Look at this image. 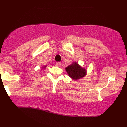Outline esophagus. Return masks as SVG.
<instances>
[{"label":"esophagus","instance_id":"1","mask_svg":"<svg viewBox=\"0 0 127 127\" xmlns=\"http://www.w3.org/2000/svg\"><path fill=\"white\" fill-rule=\"evenodd\" d=\"M56 65L57 66H60L61 65V62H56Z\"/></svg>","mask_w":127,"mask_h":127}]
</instances>
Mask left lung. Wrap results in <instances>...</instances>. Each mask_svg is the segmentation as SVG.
Wrapping results in <instances>:
<instances>
[{
    "label": "left lung",
    "mask_w": 127,
    "mask_h": 127,
    "mask_svg": "<svg viewBox=\"0 0 127 127\" xmlns=\"http://www.w3.org/2000/svg\"><path fill=\"white\" fill-rule=\"evenodd\" d=\"M65 70L68 76L75 81L83 78L87 74L86 68L81 67L76 61L72 62L71 65L65 68Z\"/></svg>",
    "instance_id": "8db88e82"
}]
</instances>
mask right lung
<instances>
[{"instance_id":"1","label":"right lung","mask_w":127,"mask_h":127,"mask_svg":"<svg viewBox=\"0 0 127 127\" xmlns=\"http://www.w3.org/2000/svg\"><path fill=\"white\" fill-rule=\"evenodd\" d=\"M46 67H47L46 66H44L43 67H42V69H44V68H46Z\"/></svg>"}]
</instances>
